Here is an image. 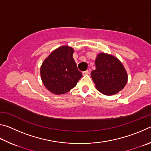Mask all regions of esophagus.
<instances>
[{"instance_id":"1","label":"esophagus","mask_w":151,"mask_h":151,"mask_svg":"<svg viewBox=\"0 0 151 151\" xmlns=\"http://www.w3.org/2000/svg\"><path fill=\"white\" fill-rule=\"evenodd\" d=\"M82 74H83V76H86V75H88L89 74V71H83L82 72Z\"/></svg>"}]
</instances>
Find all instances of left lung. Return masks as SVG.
Returning a JSON list of instances; mask_svg holds the SVG:
<instances>
[{"mask_svg": "<svg viewBox=\"0 0 151 151\" xmlns=\"http://www.w3.org/2000/svg\"><path fill=\"white\" fill-rule=\"evenodd\" d=\"M91 76L96 88L105 96H113L125 88L128 76L121 61L111 54L99 53Z\"/></svg>", "mask_w": 151, "mask_h": 151, "instance_id": "8db88e82", "label": "left lung"}]
</instances>
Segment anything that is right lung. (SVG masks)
<instances>
[{
	"instance_id": "obj_1",
	"label": "right lung",
	"mask_w": 151,
	"mask_h": 151,
	"mask_svg": "<svg viewBox=\"0 0 151 151\" xmlns=\"http://www.w3.org/2000/svg\"><path fill=\"white\" fill-rule=\"evenodd\" d=\"M74 50L62 46L51 52L40 67L42 82L47 90L55 95L63 94L75 88L82 73L73 58Z\"/></svg>"
}]
</instances>
